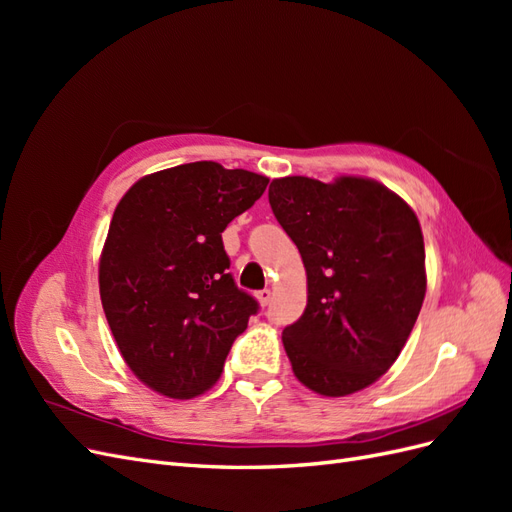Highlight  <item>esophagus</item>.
I'll return each mask as SVG.
<instances>
[{
  "mask_svg": "<svg viewBox=\"0 0 512 512\" xmlns=\"http://www.w3.org/2000/svg\"><path fill=\"white\" fill-rule=\"evenodd\" d=\"M271 297H273L271 288H265V290H260V292H258V301H260V305H269V303H271Z\"/></svg>",
  "mask_w": 512,
  "mask_h": 512,
  "instance_id": "1",
  "label": "esophagus"
}]
</instances>
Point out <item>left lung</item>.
Returning <instances> with one entry per match:
<instances>
[{"label":"left lung","mask_w":512,"mask_h":512,"mask_svg":"<svg viewBox=\"0 0 512 512\" xmlns=\"http://www.w3.org/2000/svg\"><path fill=\"white\" fill-rule=\"evenodd\" d=\"M269 203L307 271V307L282 335L294 376L327 397L365 389L395 363L421 312V224L361 177L275 179Z\"/></svg>","instance_id":"obj_1"}]
</instances>
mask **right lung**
Masks as SVG:
<instances>
[{"label": "right lung", "instance_id": "obj_1", "mask_svg": "<svg viewBox=\"0 0 512 512\" xmlns=\"http://www.w3.org/2000/svg\"><path fill=\"white\" fill-rule=\"evenodd\" d=\"M269 179L192 162L136 181L119 200L100 258V297L123 361L166 397L218 382L258 301L232 280L222 232Z\"/></svg>", "mask_w": 512, "mask_h": 512}]
</instances>
